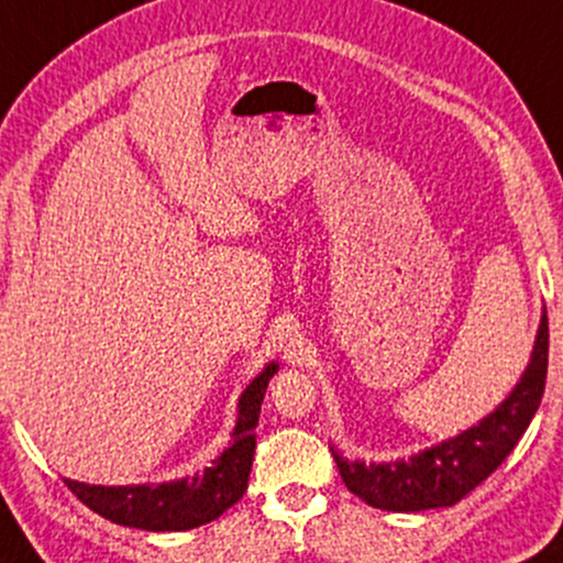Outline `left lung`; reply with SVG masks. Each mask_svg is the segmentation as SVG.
Returning a JSON list of instances; mask_svg holds the SVG:
<instances>
[{
	"label": "left lung",
	"mask_w": 563,
	"mask_h": 563,
	"mask_svg": "<svg viewBox=\"0 0 563 563\" xmlns=\"http://www.w3.org/2000/svg\"><path fill=\"white\" fill-rule=\"evenodd\" d=\"M545 375L548 316H542L532 364L527 366L514 394L489 418L460 433L457 439L420 452L409 463H345L338 452H332L340 476L366 505L394 514H415V510L446 508L460 503L500 468L503 460L519 444L545 394Z\"/></svg>",
	"instance_id": "obj_1"
}]
</instances>
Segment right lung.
Segmentation results:
<instances>
[{
	"label": "right lung",
	"mask_w": 563,
	"mask_h": 563,
	"mask_svg": "<svg viewBox=\"0 0 563 563\" xmlns=\"http://www.w3.org/2000/svg\"><path fill=\"white\" fill-rule=\"evenodd\" d=\"M274 372L276 364H271L247 385L239 399L233 444L199 476L159 486H90L66 478L68 489L103 519L148 532H180L218 519L247 492L255 457V428Z\"/></svg>",
	"instance_id": "obj_1"
}]
</instances>
